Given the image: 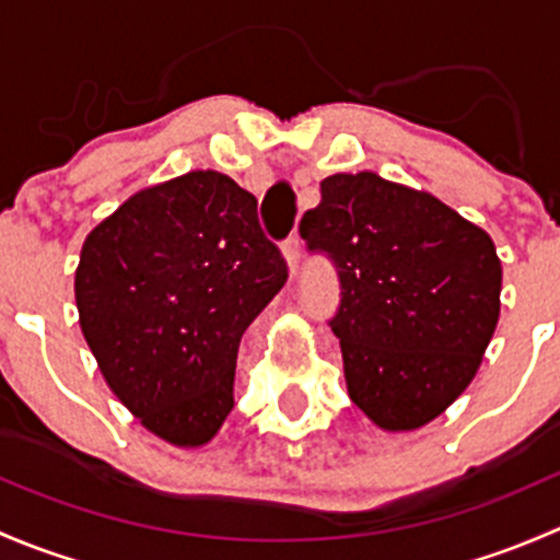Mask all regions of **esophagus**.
Here are the masks:
<instances>
[{"label":"esophagus","mask_w":560,"mask_h":560,"mask_svg":"<svg viewBox=\"0 0 560 560\" xmlns=\"http://www.w3.org/2000/svg\"><path fill=\"white\" fill-rule=\"evenodd\" d=\"M281 254H284L287 268H290V279H292V276H295L298 262H301V238H298V235L287 238L284 246H281Z\"/></svg>","instance_id":"34e87169"}]
</instances>
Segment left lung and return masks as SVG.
<instances>
[{
	"mask_svg": "<svg viewBox=\"0 0 560 560\" xmlns=\"http://www.w3.org/2000/svg\"><path fill=\"white\" fill-rule=\"evenodd\" d=\"M301 219L332 259L347 393L376 428L417 431L477 376L501 312L493 238L431 191L382 175L336 173Z\"/></svg>",
	"mask_w": 560,
	"mask_h": 560,
	"instance_id": "left-lung-1",
	"label": "left lung"
}]
</instances>
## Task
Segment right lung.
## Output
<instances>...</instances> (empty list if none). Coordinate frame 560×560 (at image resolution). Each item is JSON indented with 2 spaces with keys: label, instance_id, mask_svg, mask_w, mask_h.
<instances>
[{
  "label": "right lung",
  "instance_id": "right-lung-1",
  "mask_svg": "<svg viewBox=\"0 0 560 560\" xmlns=\"http://www.w3.org/2000/svg\"><path fill=\"white\" fill-rule=\"evenodd\" d=\"M284 281L252 191L191 171L135 191L86 235L78 322L140 425L195 450L228 420L241 336Z\"/></svg>",
  "mask_w": 560,
  "mask_h": 560
}]
</instances>
